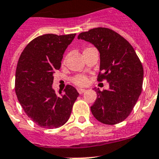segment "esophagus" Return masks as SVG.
Returning <instances> with one entry per match:
<instances>
[{"mask_svg": "<svg viewBox=\"0 0 159 159\" xmlns=\"http://www.w3.org/2000/svg\"><path fill=\"white\" fill-rule=\"evenodd\" d=\"M77 91H78V93H79L80 94H82L86 92V90H85V89H80L79 88V89H77Z\"/></svg>", "mask_w": 159, "mask_h": 159, "instance_id": "esophagus-1", "label": "esophagus"}]
</instances>
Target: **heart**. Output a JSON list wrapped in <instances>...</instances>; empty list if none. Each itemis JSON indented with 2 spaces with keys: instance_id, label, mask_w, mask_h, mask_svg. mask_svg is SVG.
<instances>
[{
  "instance_id": "heart-1",
  "label": "heart",
  "mask_w": 159,
  "mask_h": 159,
  "mask_svg": "<svg viewBox=\"0 0 159 159\" xmlns=\"http://www.w3.org/2000/svg\"><path fill=\"white\" fill-rule=\"evenodd\" d=\"M73 82L77 86H85L87 83V78L84 76H77L73 78Z\"/></svg>"
}]
</instances>
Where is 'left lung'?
Returning a JSON list of instances; mask_svg holds the SVG:
<instances>
[{"instance_id": "left-lung-1", "label": "left lung", "mask_w": 159, "mask_h": 159, "mask_svg": "<svg viewBox=\"0 0 159 159\" xmlns=\"http://www.w3.org/2000/svg\"><path fill=\"white\" fill-rule=\"evenodd\" d=\"M82 39L99 52L98 81L107 79L109 89H95L97 98L90 110L95 119L105 125L122 122L131 113L142 89L144 71L132 45L108 28L98 27L79 34Z\"/></svg>"}]
</instances>
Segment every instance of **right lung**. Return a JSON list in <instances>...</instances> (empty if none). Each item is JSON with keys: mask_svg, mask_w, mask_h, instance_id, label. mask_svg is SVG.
I'll return each mask as SVG.
<instances>
[{"mask_svg": "<svg viewBox=\"0 0 159 159\" xmlns=\"http://www.w3.org/2000/svg\"><path fill=\"white\" fill-rule=\"evenodd\" d=\"M76 34H47L30 42L18 60L15 92L24 111L42 128L64 125L71 115L79 94L68 85L57 94L52 88L53 74L61 68L63 55Z\"/></svg>", "mask_w": 159, "mask_h": 159, "instance_id": "add662e5", "label": "right lung"}]
</instances>
